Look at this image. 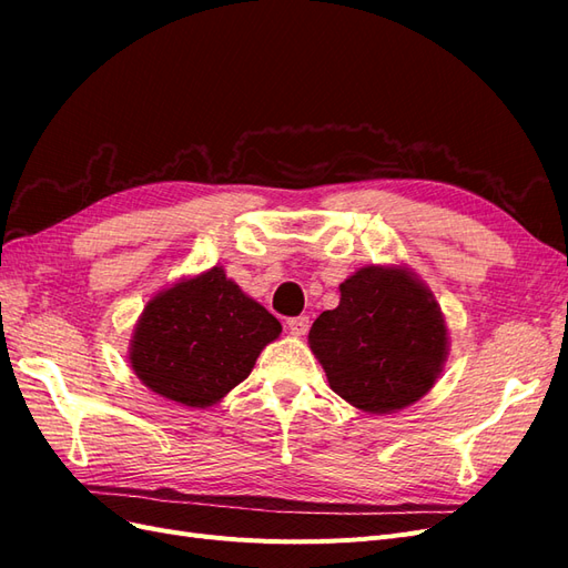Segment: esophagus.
Instances as JSON below:
<instances>
[{
  "instance_id": "34e87169",
  "label": "esophagus",
  "mask_w": 568,
  "mask_h": 568,
  "mask_svg": "<svg viewBox=\"0 0 568 568\" xmlns=\"http://www.w3.org/2000/svg\"><path fill=\"white\" fill-rule=\"evenodd\" d=\"M286 324H288V332L294 336H305L307 329H311V317H305V315L291 317Z\"/></svg>"
}]
</instances>
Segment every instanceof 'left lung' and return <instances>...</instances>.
Segmentation results:
<instances>
[{
    "instance_id": "1",
    "label": "left lung",
    "mask_w": 568,
    "mask_h": 568,
    "mask_svg": "<svg viewBox=\"0 0 568 568\" xmlns=\"http://www.w3.org/2000/svg\"><path fill=\"white\" fill-rule=\"evenodd\" d=\"M338 288V307L307 334L332 390L369 415L424 398L448 357V326L432 288L403 265L363 267Z\"/></svg>"
}]
</instances>
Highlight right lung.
Wrapping results in <instances>:
<instances>
[{
  "label": "right lung",
  "instance_id": "obj_1",
  "mask_svg": "<svg viewBox=\"0 0 568 568\" xmlns=\"http://www.w3.org/2000/svg\"><path fill=\"white\" fill-rule=\"evenodd\" d=\"M282 324L222 267L159 291L134 324L130 365L153 393L211 407L251 374Z\"/></svg>",
  "mask_w": 568,
  "mask_h": 568
}]
</instances>
